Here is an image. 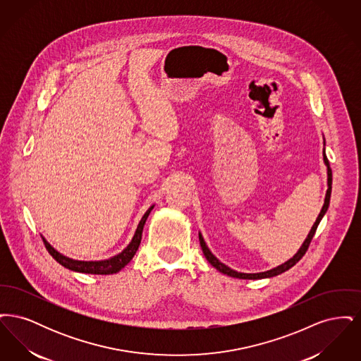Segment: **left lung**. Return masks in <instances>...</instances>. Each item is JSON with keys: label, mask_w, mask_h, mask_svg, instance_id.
Wrapping results in <instances>:
<instances>
[{"label": "left lung", "mask_w": 361, "mask_h": 361, "mask_svg": "<svg viewBox=\"0 0 361 361\" xmlns=\"http://www.w3.org/2000/svg\"><path fill=\"white\" fill-rule=\"evenodd\" d=\"M324 161H325V164H326L327 166V187H329L326 190L325 203H324V207H322V209H321V212H319V215H318V218H317L315 224H312V227H311V230H310L307 238H306V240L303 242V245L300 246V249L298 250V253H296L293 257L290 258L287 262H284V264H281V265L276 267V268L271 269V271H267V272H259V274H240V272L233 271L231 268L226 267L224 262H221L218 258L215 257V256L209 252V249L207 247L206 242L203 240L202 234H199L200 246H202V250H203L204 256H206L207 259H208V262H209L214 268H216L219 272L224 274V275L231 276V277H237V279H249V280H257V279L274 277V276L280 275V274H283V272H286V271H288L290 268H292V267H293V265H295L300 258L303 257V256L306 255V252H307V249H309L310 242H311L312 237H314V234H315V231H317V227H318V224L321 222V219L324 218V215L326 214L327 208H329V203H330V195H331V169H330V165H329V161H327V157L326 154H325V149H324Z\"/></svg>", "instance_id": "left-lung-1"}]
</instances>
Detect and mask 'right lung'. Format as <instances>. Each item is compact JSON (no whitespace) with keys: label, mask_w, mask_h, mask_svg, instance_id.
I'll return each instance as SVG.
<instances>
[{"label":"right lung","mask_w":361,"mask_h":361,"mask_svg":"<svg viewBox=\"0 0 361 361\" xmlns=\"http://www.w3.org/2000/svg\"><path fill=\"white\" fill-rule=\"evenodd\" d=\"M153 208H154V206L150 207L146 211V214L142 216L140 222L137 224L135 235L133 237V240L130 242V245L121 253H119L118 256L109 258V259H104V261H78V259H73V258L65 257L63 255L58 253L44 238H43V242H44V246L49 250V253L51 255L52 258L55 261H58L62 267L70 269V271L81 272V274H92V275H112V274H118L121 268H124L133 259V257L135 256L137 247L140 245V240H142L143 226L146 224V219H147V216H149V214L152 212Z\"/></svg>","instance_id":"right-lung-1"}]
</instances>
